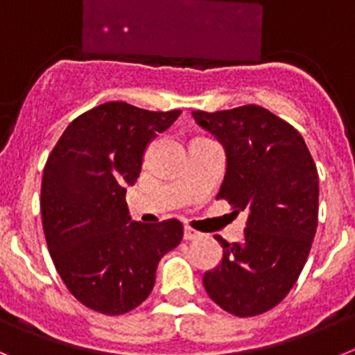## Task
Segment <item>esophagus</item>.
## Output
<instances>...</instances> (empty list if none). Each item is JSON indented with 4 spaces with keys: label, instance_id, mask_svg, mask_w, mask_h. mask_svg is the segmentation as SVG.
I'll use <instances>...</instances> for the list:
<instances>
[{
    "label": "esophagus",
    "instance_id": "34e87169",
    "mask_svg": "<svg viewBox=\"0 0 355 355\" xmlns=\"http://www.w3.org/2000/svg\"><path fill=\"white\" fill-rule=\"evenodd\" d=\"M201 237V233L196 232V230L185 226L184 228V241H196V239Z\"/></svg>",
    "mask_w": 355,
    "mask_h": 355
}]
</instances>
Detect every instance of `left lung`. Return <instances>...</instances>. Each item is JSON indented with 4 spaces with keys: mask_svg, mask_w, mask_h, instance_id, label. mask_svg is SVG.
I'll return each instance as SVG.
<instances>
[{
    "mask_svg": "<svg viewBox=\"0 0 355 355\" xmlns=\"http://www.w3.org/2000/svg\"><path fill=\"white\" fill-rule=\"evenodd\" d=\"M221 143L226 173L217 198L248 212L242 242H226L223 260L203 274L209 297L235 317L279 304L301 274L318 223V173L299 130L265 107L193 111Z\"/></svg>",
    "mask_w": 355,
    "mask_h": 355,
    "instance_id": "left-lung-1",
    "label": "left lung"
}]
</instances>
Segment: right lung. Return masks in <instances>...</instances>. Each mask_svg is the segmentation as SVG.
I'll list each match as a JSON object with an SVG mask.
<instances>
[{
    "mask_svg": "<svg viewBox=\"0 0 355 355\" xmlns=\"http://www.w3.org/2000/svg\"><path fill=\"white\" fill-rule=\"evenodd\" d=\"M180 113L106 102L69 123L47 159L40 196L47 248L86 308L123 315L141 304L161 258L180 244V221L136 223L125 203L148 143Z\"/></svg>",
    "mask_w": 355,
    "mask_h": 355,
    "instance_id": "obj_1",
    "label": "right lung"
}]
</instances>
